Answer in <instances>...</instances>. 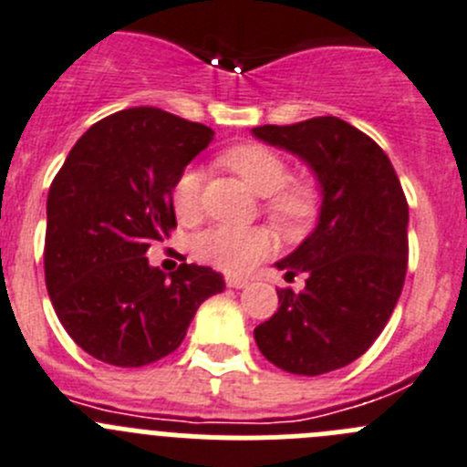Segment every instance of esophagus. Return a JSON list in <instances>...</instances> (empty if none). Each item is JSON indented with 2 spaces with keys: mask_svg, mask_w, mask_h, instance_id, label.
<instances>
[{
  "mask_svg": "<svg viewBox=\"0 0 467 467\" xmlns=\"http://www.w3.org/2000/svg\"><path fill=\"white\" fill-rule=\"evenodd\" d=\"M225 285L228 287H244L248 285V278H242V276H225Z\"/></svg>",
  "mask_w": 467,
  "mask_h": 467,
  "instance_id": "1",
  "label": "esophagus"
}]
</instances>
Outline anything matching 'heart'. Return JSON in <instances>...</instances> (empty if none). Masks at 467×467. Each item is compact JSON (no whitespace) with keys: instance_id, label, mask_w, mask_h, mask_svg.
<instances>
[{"instance_id":"obj_1","label":"heart","mask_w":467,"mask_h":467,"mask_svg":"<svg viewBox=\"0 0 467 467\" xmlns=\"http://www.w3.org/2000/svg\"><path fill=\"white\" fill-rule=\"evenodd\" d=\"M221 163L239 174L258 195H265V212L285 230H299L316 219L320 207V186L313 177H290V165L276 150L260 142L230 147L221 154ZM174 216L182 223H193L202 213V172L184 168L170 193ZM272 234L265 228H233L216 225L202 230L191 242V251L200 263L230 274L254 269L272 254Z\"/></svg>"}]
</instances>
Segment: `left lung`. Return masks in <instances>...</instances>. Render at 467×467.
I'll use <instances>...</instances> for the list:
<instances>
[{
    "label": "left lung",
    "mask_w": 467,
    "mask_h": 467,
    "mask_svg": "<svg viewBox=\"0 0 467 467\" xmlns=\"http://www.w3.org/2000/svg\"><path fill=\"white\" fill-rule=\"evenodd\" d=\"M254 135L306 161L322 186L320 223L276 263L306 285L278 290V311L255 327V343L287 373L337 371L373 346L399 302L408 200L380 145L338 117L255 126Z\"/></svg>",
    "instance_id": "1"
}]
</instances>
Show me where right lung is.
Here are the masks:
<instances>
[{
    "label": "right lung",
    "instance_id": "1",
    "mask_svg": "<svg viewBox=\"0 0 467 467\" xmlns=\"http://www.w3.org/2000/svg\"><path fill=\"white\" fill-rule=\"evenodd\" d=\"M213 130L159 108L96 121L68 151L47 193L46 285L68 337L99 361L135 368L184 341L195 311L223 293L212 267L168 276L147 251L170 237L177 174Z\"/></svg>",
    "mask_w": 467,
    "mask_h": 467
}]
</instances>
